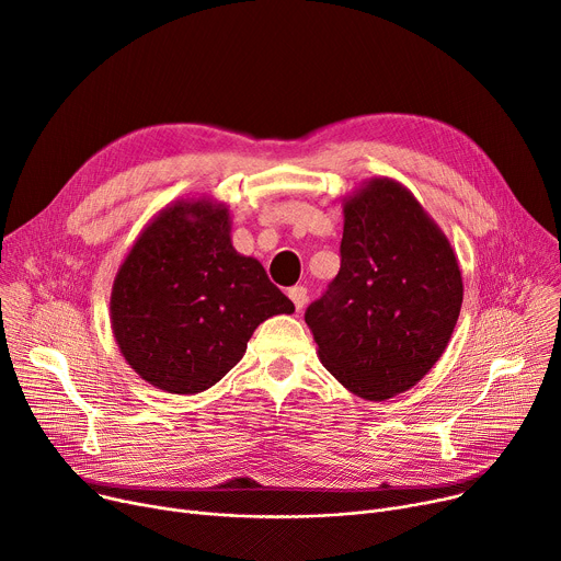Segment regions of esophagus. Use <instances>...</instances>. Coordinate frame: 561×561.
I'll list each match as a JSON object with an SVG mask.
<instances>
[{"mask_svg": "<svg viewBox=\"0 0 561 561\" xmlns=\"http://www.w3.org/2000/svg\"><path fill=\"white\" fill-rule=\"evenodd\" d=\"M288 298L296 305V309L300 311L307 305V288L305 286H293L288 288Z\"/></svg>", "mask_w": 561, "mask_h": 561, "instance_id": "obj_1", "label": "esophagus"}]
</instances>
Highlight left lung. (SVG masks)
I'll list each match as a JSON object with an SVG mask.
<instances>
[{
  "label": "left lung",
  "mask_w": 561,
  "mask_h": 561,
  "mask_svg": "<svg viewBox=\"0 0 561 561\" xmlns=\"http://www.w3.org/2000/svg\"><path fill=\"white\" fill-rule=\"evenodd\" d=\"M463 300L448 236L407 186L373 176L343 199L341 271L305 320L341 385L381 402L444 355Z\"/></svg>",
  "instance_id": "left-lung-1"
}]
</instances>
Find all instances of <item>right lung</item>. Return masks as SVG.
Wrapping results in <instances>:
<instances>
[{
    "instance_id": "add662e5",
    "label": "right lung",
    "mask_w": 561,
    "mask_h": 561,
    "mask_svg": "<svg viewBox=\"0 0 561 561\" xmlns=\"http://www.w3.org/2000/svg\"><path fill=\"white\" fill-rule=\"evenodd\" d=\"M296 307L254 256L231 245L229 206L174 199L142 227L111 288V330L125 362L152 387L211 389L263 320Z\"/></svg>"
}]
</instances>
